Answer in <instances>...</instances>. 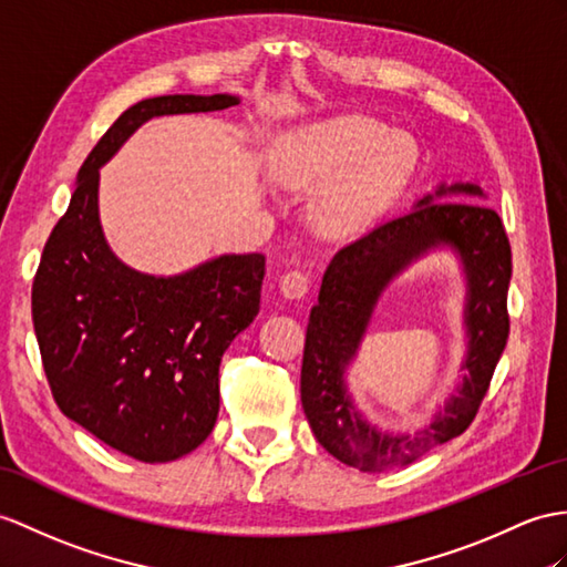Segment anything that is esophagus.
<instances>
[{
    "mask_svg": "<svg viewBox=\"0 0 567 567\" xmlns=\"http://www.w3.org/2000/svg\"><path fill=\"white\" fill-rule=\"evenodd\" d=\"M308 274H302V271H288V274H284L281 276V293L286 296V298H291V300H296V298H302L308 293Z\"/></svg>",
    "mask_w": 567,
    "mask_h": 567,
    "instance_id": "obj_1",
    "label": "esophagus"
}]
</instances>
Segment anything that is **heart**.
Returning a JSON list of instances; mask_svg holds the SVG:
<instances>
[{
    "instance_id": "1",
    "label": "heart",
    "mask_w": 567,
    "mask_h": 567,
    "mask_svg": "<svg viewBox=\"0 0 567 567\" xmlns=\"http://www.w3.org/2000/svg\"><path fill=\"white\" fill-rule=\"evenodd\" d=\"M274 168L286 185L324 189L320 220L334 233H351L399 199L419 168V146L388 124L341 115L281 134Z\"/></svg>"
}]
</instances>
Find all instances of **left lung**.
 <instances>
[{"instance_id": "left-lung-1", "label": "left lung", "mask_w": 567, "mask_h": 567, "mask_svg": "<svg viewBox=\"0 0 567 567\" xmlns=\"http://www.w3.org/2000/svg\"><path fill=\"white\" fill-rule=\"evenodd\" d=\"M474 183H440L413 209L375 226L334 255L310 310L300 370V402L329 454L361 472L404 466L462 435L474 421L507 343V286L513 252L503 220ZM470 202L466 203L465 199ZM450 249L465 276V358L455 394L413 434L382 432L357 409L348 368L360 350L381 293L421 256Z\"/></svg>"}]
</instances>
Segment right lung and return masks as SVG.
<instances>
[{"label": "right lung", "mask_w": 567, "mask_h": 567, "mask_svg": "<svg viewBox=\"0 0 567 567\" xmlns=\"http://www.w3.org/2000/svg\"><path fill=\"white\" fill-rule=\"evenodd\" d=\"M230 93L158 95L132 105L76 175L33 281V327L66 419L140 462L197 450L218 416V365L259 312L265 255H218L187 271H136L101 226V168L144 122L238 105Z\"/></svg>", "instance_id": "right-lung-1"}]
</instances>
